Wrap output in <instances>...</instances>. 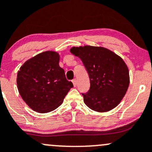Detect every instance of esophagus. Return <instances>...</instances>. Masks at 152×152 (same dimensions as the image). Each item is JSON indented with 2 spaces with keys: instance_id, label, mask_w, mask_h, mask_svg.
<instances>
[{
  "instance_id": "obj_1",
  "label": "esophagus",
  "mask_w": 152,
  "mask_h": 152,
  "mask_svg": "<svg viewBox=\"0 0 152 152\" xmlns=\"http://www.w3.org/2000/svg\"><path fill=\"white\" fill-rule=\"evenodd\" d=\"M72 82H73V86H74V87H76V85H77V81H76V79H73V81H72Z\"/></svg>"
}]
</instances>
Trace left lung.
<instances>
[{
    "label": "left lung",
    "instance_id": "8db88e82",
    "mask_svg": "<svg viewBox=\"0 0 152 152\" xmlns=\"http://www.w3.org/2000/svg\"><path fill=\"white\" fill-rule=\"evenodd\" d=\"M70 52L82 59L90 78V90L82 93L85 104L101 113L117 107L129 85L128 67L123 59L103 47H73Z\"/></svg>",
    "mask_w": 152,
    "mask_h": 152
}]
</instances>
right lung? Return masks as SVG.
I'll list each match as a JSON object with an SVG mask.
<instances>
[{
  "mask_svg": "<svg viewBox=\"0 0 152 152\" xmlns=\"http://www.w3.org/2000/svg\"><path fill=\"white\" fill-rule=\"evenodd\" d=\"M56 52L45 51L28 59L20 68L17 85L24 102L40 113L53 111L61 105L73 83L59 67Z\"/></svg>",
  "mask_w": 152,
  "mask_h": 152,
  "instance_id": "obj_1",
  "label": "right lung"
}]
</instances>
